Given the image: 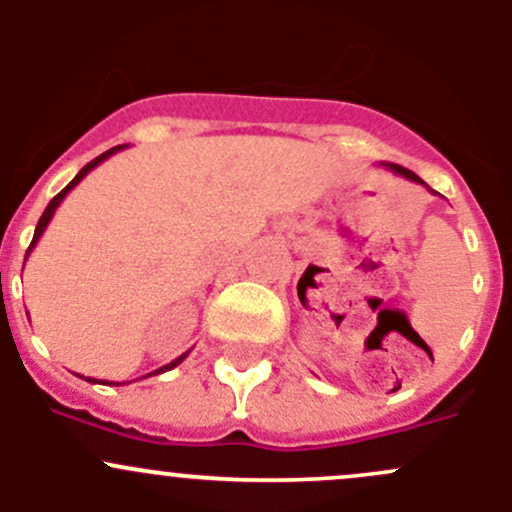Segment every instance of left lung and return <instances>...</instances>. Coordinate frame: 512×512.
Returning a JSON list of instances; mask_svg holds the SVG:
<instances>
[{
	"label": "left lung",
	"mask_w": 512,
	"mask_h": 512,
	"mask_svg": "<svg viewBox=\"0 0 512 512\" xmlns=\"http://www.w3.org/2000/svg\"><path fill=\"white\" fill-rule=\"evenodd\" d=\"M381 165H386V168H389L391 173H396V175H404L406 180H414V183H421V185H426V183H423L421 178H418V175L414 173V170L404 168V165H396V163H381ZM426 188H428V185H426ZM428 190H431V188H428Z\"/></svg>",
	"instance_id": "8db88e82"
}]
</instances>
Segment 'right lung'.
Wrapping results in <instances>:
<instances>
[{"instance_id": "obj_1", "label": "right lung", "mask_w": 512, "mask_h": 512, "mask_svg": "<svg viewBox=\"0 0 512 512\" xmlns=\"http://www.w3.org/2000/svg\"><path fill=\"white\" fill-rule=\"evenodd\" d=\"M123 148H126V146H116V148H111V151L101 153V156H98V158H94V160H91V163H86V165H84V168H81V170H79V173H76V178H74V180H71V183H69V185H66V188H64V190H61V193H59V195H56V198H51V203H49V205H46L44 215H41V218H39V223H36V230H34V240H32V245H29V250H27V257H29V252H32V250H34V245H36V242H39V237H41V235H44L46 225H49V223H51V218H54V213H56V208H59V205H61V200H64V198H66V195H69V193H71V190H74V188H76V185H79V183H81V180H84V178H86V175H89V170H94L98 163H103V160H106L108 156H113V153L123 151ZM27 257H24V262H27ZM185 356H188V352H185V354H180V356H178V359H173V361H170V364L160 366V369H156V371H151V374H146V376H156V374H163V371H170V369H175V366H178V364H180V361H183V359H185ZM146 376H143V379H146ZM86 381H91V384H106V386H118V381H98V379H91V376H89V379H86Z\"/></svg>"}]
</instances>
